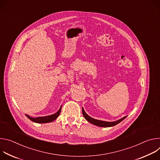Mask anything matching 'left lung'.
I'll return each mask as SVG.
<instances>
[{
	"label": "left lung",
	"instance_id": "obj_1",
	"mask_svg": "<svg viewBox=\"0 0 160 160\" xmlns=\"http://www.w3.org/2000/svg\"><path fill=\"white\" fill-rule=\"evenodd\" d=\"M82 113L84 117V118L90 123H91L93 125H95L96 126H99V127H112L115 126L116 125H117L118 123H120L122 121H123L127 116L123 117L122 118L118 120L115 122H105V121H102V120H96L94 119L92 117H89L87 114L85 112V111H84V109L82 108Z\"/></svg>",
	"mask_w": 160,
	"mask_h": 160
}]
</instances>
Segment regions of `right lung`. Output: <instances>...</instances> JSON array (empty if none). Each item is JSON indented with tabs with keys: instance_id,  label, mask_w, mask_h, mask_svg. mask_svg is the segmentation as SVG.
Wrapping results in <instances>:
<instances>
[{
	"instance_id": "right-lung-1",
	"label": "right lung",
	"mask_w": 160,
	"mask_h": 160,
	"mask_svg": "<svg viewBox=\"0 0 160 160\" xmlns=\"http://www.w3.org/2000/svg\"><path fill=\"white\" fill-rule=\"evenodd\" d=\"M61 108L62 106H61V108H59V109L53 115H49V116H45V117H38L37 118H32L31 117H30L28 115H25L27 116V118H28L31 121L35 122V123H49V122H52L54 120H55L59 115V114L61 112Z\"/></svg>"
}]
</instances>
